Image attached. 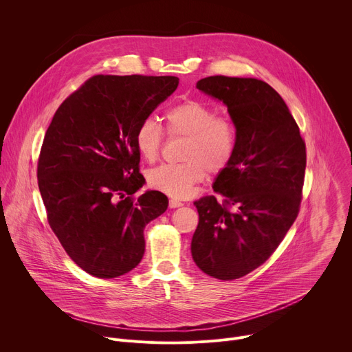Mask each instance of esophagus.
Here are the masks:
<instances>
[{
    "instance_id": "obj_1",
    "label": "esophagus",
    "mask_w": 352,
    "mask_h": 352,
    "mask_svg": "<svg viewBox=\"0 0 352 352\" xmlns=\"http://www.w3.org/2000/svg\"><path fill=\"white\" fill-rule=\"evenodd\" d=\"M168 206H170L171 209H175V208H179V206H182V202H179V200H177V199H170Z\"/></svg>"
}]
</instances>
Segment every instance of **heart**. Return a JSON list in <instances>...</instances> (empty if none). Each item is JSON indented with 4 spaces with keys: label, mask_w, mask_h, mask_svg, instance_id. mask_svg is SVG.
Returning a JSON list of instances; mask_svg holds the SVG:
<instances>
[{
    "label": "heart",
    "mask_w": 352,
    "mask_h": 352,
    "mask_svg": "<svg viewBox=\"0 0 352 352\" xmlns=\"http://www.w3.org/2000/svg\"><path fill=\"white\" fill-rule=\"evenodd\" d=\"M166 132L170 138H184L179 164H163L147 174L148 185L168 196L188 197L193 186L202 182L206 171L219 174L232 162L238 135L234 122L200 100L188 98L170 107L166 114ZM140 157L153 163L159 159L164 143L162 125L143 120L135 133Z\"/></svg>",
    "instance_id": "b5f03b06"
}]
</instances>
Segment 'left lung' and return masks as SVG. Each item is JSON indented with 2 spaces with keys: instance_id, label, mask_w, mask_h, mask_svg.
I'll list each match as a JSON object with an SVG mask.
<instances>
[{
  "instance_id": "obj_1",
  "label": "left lung",
  "mask_w": 352,
  "mask_h": 352,
  "mask_svg": "<svg viewBox=\"0 0 352 352\" xmlns=\"http://www.w3.org/2000/svg\"><path fill=\"white\" fill-rule=\"evenodd\" d=\"M196 87L227 106L238 143L213 189L193 204L190 250L197 267L235 280L263 265L294 224L302 200L307 146L281 96L254 78L209 76Z\"/></svg>"
}]
</instances>
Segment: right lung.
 <instances>
[{
  "instance_id": "obj_1",
  "label": "right lung",
  "mask_w": 352,
  "mask_h": 352,
  "mask_svg": "<svg viewBox=\"0 0 352 352\" xmlns=\"http://www.w3.org/2000/svg\"><path fill=\"white\" fill-rule=\"evenodd\" d=\"M177 76L94 75L69 94L40 148L37 182L47 221L68 256L86 273L113 278L144 254V226L167 210L144 184L135 133L171 96Z\"/></svg>"
}]
</instances>
